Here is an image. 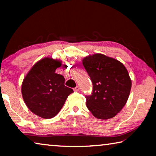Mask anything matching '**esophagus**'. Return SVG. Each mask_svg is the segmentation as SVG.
I'll use <instances>...</instances> for the list:
<instances>
[{"mask_svg": "<svg viewBox=\"0 0 156 156\" xmlns=\"http://www.w3.org/2000/svg\"><path fill=\"white\" fill-rule=\"evenodd\" d=\"M79 90H80V87H76L73 89V91H76V92L79 91Z\"/></svg>", "mask_w": 156, "mask_h": 156, "instance_id": "esophagus-1", "label": "esophagus"}]
</instances>
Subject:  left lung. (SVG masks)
I'll list each match as a JSON object with an SVG mask.
<instances>
[{"label": "left lung", "instance_id": "obj_1", "mask_svg": "<svg viewBox=\"0 0 156 156\" xmlns=\"http://www.w3.org/2000/svg\"><path fill=\"white\" fill-rule=\"evenodd\" d=\"M83 65L93 84L92 93L85 96L87 107L98 119L114 117L130 94L131 80L126 69L118 60L101 54L85 57Z\"/></svg>", "mask_w": 156, "mask_h": 156}]
</instances>
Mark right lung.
Listing matches in <instances>:
<instances>
[{
    "label": "right lung",
    "instance_id": "obj_1",
    "mask_svg": "<svg viewBox=\"0 0 156 156\" xmlns=\"http://www.w3.org/2000/svg\"><path fill=\"white\" fill-rule=\"evenodd\" d=\"M61 61L44 58L34 65L23 80L21 91L34 114L49 119L56 116L73 89L65 85L64 76L55 73Z\"/></svg>",
    "mask_w": 156,
    "mask_h": 156
}]
</instances>
